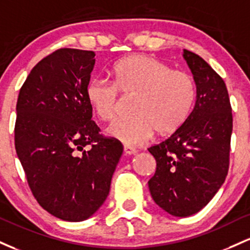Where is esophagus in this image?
Listing matches in <instances>:
<instances>
[{
    "label": "esophagus",
    "instance_id": "obj_1",
    "mask_svg": "<svg viewBox=\"0 0 250 250\" xmlns=\"http://www.w3.org/2000/svg\"><path fill=\"white\" fill-rule=\"evenodd\" d=\"M124 152L126 153V155H136L137 153V150L132 146H127V145H125L124 146Z\"/></svg>",
    "mask_w": 250,
    "mask_h": 250
}]
</instances>
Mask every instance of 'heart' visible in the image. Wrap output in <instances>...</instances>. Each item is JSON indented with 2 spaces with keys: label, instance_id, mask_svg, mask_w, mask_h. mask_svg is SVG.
Here are the masks:
<instances>
[{
  "label": "heart",
  "instance_id": "obj_1",
  "mask_svg": "<svg viewBox=\"0 0 250 250\" xmlns=\"http://www.w3.org/2000/svg\"><path fill=\"white\" fill-rule=\"evenodd\" d=\"M113 83L89 80L86 98L92 110L104 122L114 119L119 110V92L136 95L132 114L107 128L108 136L127 146L147 143L157 133L167 136L187 122L196 100L192 77L171 69L167 63L148 54H132L119 60L112 69Z\"/></svg>",
  "mask_w": 250,
  "mask_h": 250
}]
</instances>
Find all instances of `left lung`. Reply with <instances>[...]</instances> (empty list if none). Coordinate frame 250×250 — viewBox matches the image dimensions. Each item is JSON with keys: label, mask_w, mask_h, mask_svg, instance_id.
Wrapping results in <instances>:
<instances>
[{"label": "left lung", "mask_w": 250, "mask_h": 250, "mask_svg": "<svg viewBox=\"0 0 250 250\" xmlns=\"http://www.w3.org/2000/svg\"><path fill=\"white\" fill-rule=\"evenodd\" d=\"M196 83V103L181 128L148 148L157 167L148 189L159 208L187 217L206 207L229 169L232 114L222 78L200 55L183 50Z\"/></svg>", "instance_id": "left-lung-1"}]
</instances>
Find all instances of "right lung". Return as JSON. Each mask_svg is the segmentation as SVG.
<instances>
[{
	"mask_svg": "<svg viewBox=\"0 0 250 250\" xmlns=\"http://www.w3.org/2000/svg\"><path fill=\"white\" fill-rule=\"evenodd\" d=\"M92 50L61 48L39 62L20 89L15 148L28 186L50 215L87 220L110 192L123 153L92 120L86 86L95 63Z\"/></svg>",
	"mask_w": 250,
	"mask_h": 250,
	"instance_id": "1",
	"label": "right lung"
}]
</instances>
